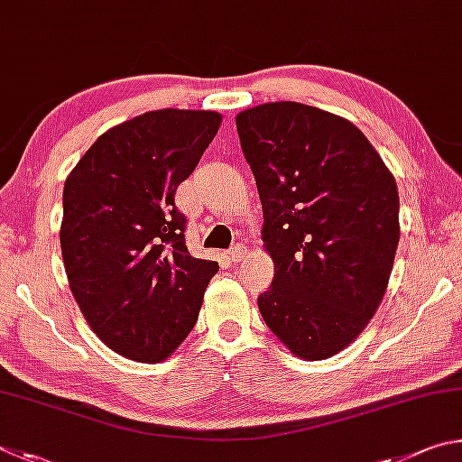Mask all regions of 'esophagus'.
<instances>
[{"label":"esophagus","instance_id":"1","mask_svg":"<svg viewBox=\"0 0 462 462\" xmlns=\"http://www.w3.org/2000/svg\"><path fill=\"white\" fill-rule=\"evenodd\" d=\"M229 257H231V262H236V263H237V262H244L245 257H247V247L237 244L236 247L229 249Z\"/></svg>","mask_w":462,"mask_h":462}]
</instances>
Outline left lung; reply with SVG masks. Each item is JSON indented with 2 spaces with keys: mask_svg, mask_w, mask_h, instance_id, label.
I'll list each match as a JSON object with an SVG mask.
<instances>
[{
  "mask_svg": "<svg viewBox=\"0 0 462 462\" xmlns=\"http://www.w3.org/2000/svg\"><path fill=\"white\" fill-rule=\"evenodd\" d=\"M236 124L276 263L257 306L294 355L327 359L357 338L385 294L398 186L361 129L328 111L276 101L241 111Z\"/></svg>",
  "mask_w": 462,
  "mask_h": 462,
  "instance_id": "1",
  "label": "left lung"
}]
</instances>
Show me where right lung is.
<instances>
[{
    "mask_svg": "<svg viewBox=\"0 0 462 462\" xmlns=\"http://www.w3.org/2000/svg\"><path fill=\"white\" fill-rule=\"evenodd\" d=\"M221 125L158 109L111 127L64 182L60 247L88 327L127 359H166L199 319L218 263L192 257L174 194Z\"/></svg>",
    "mask_w": 462,
    "mask_h": 462,
    "instance_id": "right-lung-1",
    "label": "right lung"
}]
</instances>
